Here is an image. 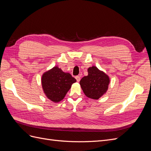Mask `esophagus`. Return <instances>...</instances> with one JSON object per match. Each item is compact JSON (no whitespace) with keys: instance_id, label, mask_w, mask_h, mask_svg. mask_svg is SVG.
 <instances>
[{"instance_id":"esophagus-1","label":"esophagus","mask_w":151,"mask_h":151,"mask_svg":"<svg viewBox=\"0 0 151 151\" xmlns=\"http://www.w3.org/2000/svg\"><path fill=\"white\" fill-rule=\"evenodd\" d=\"M76 79L77 80V82H79L80 80H81V76H76Z\"/></svg>"}]
</instances>
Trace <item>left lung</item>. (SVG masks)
<instances>
[{
    "label": "left lung",
    "instance_id": "8db88e82",
    "mask_svg": "<svg viewBox=\"0 0 151 151\" xmlns=\"http://www.w3.org/2000/svg\"><path fill=\"white\" fill-rule=\"evenodd\" d=\"M88 72V75L81 79L80 85L86 96L98 99L106 92L109 83V77L94 66L89 67Z\"/></svg>",
    "mask_w": 151,
    "mask_h": 151
}]
</instances>
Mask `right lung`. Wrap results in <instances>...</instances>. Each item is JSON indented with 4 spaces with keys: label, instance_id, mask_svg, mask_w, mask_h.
<instances>
[{
    "label": "right lung",
    "instance_id": "obj_1",
    "mask_svg": "<svg viewBox=\"0 0 151 151\" xmlns=\"http://www.w3.org/2000/svg\"><path fill=\"white\" fill-rule=\"evenodd\" d=\"M76 79L69 73L63 72L58 67H54L45 72L42 78V87L47 98L53 102L63 99Z\"/></svg>",
    "mask_w": 151,
    "mask_h": 151
}]
</instances>
